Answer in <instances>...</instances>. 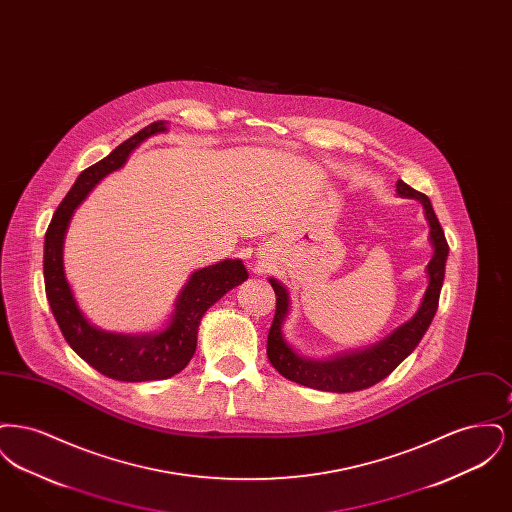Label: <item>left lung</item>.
<instances>
[{"label":"left lung","instance_id":"obj_1","mask_svg":"<svg viewBox=\"0 0 512 512\" xmlns=\"http://www.w3.org/2000/svg\"><path fill=\"white\" fill-rule=\"evenodd\" d=\"M397 195L418 199L422 203L424 217L430 226V244L434 247V255L426 267L428 288L420 301L418 311L411 320L395 328L390 336L370 347L341 353L330 359H309L299 355L286 341L282 332L284 320L290 315L288 288L280 284L276 278H268L272 290L276 293V315L268 330L267 355L270 365L284 378L320 391L349 393L366 390L384 380L386 376H390L399 363H403L413 353L414 347L420 343L422 336L430 328L432 318L438 311L439 292L445 278V261L449 255V245L428 195L416 192L403 180H397Z\"/></svg>","mask_w":512,"mask_h":512}]
</instances>
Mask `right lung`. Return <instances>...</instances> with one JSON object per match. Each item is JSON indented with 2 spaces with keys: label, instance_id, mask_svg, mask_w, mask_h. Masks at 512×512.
<instances>
[{
  "label": "right lung",
  "instance_id": "obj_1",
  "mask_svg": "<svg viewBox=\"0 0 512 512\" xmlns=\"http://www.w3.org/2000/svg\"><path fill=\"white\" fill-rule=\"evenodd\" d=\"M167 130V122H151L115 147L105 159L80 172L49 222L44 240V282L51 313L74 353L103 376L121 382L165 380L184 370L194 357L201 317L224 293L247 280L240 259H224L199 268L178 293L169 322L155 332L119 334L101 330L80 311L63 267V245L76 207L107 174L119 171L130 153L147 138Z\"/></svg>",
  "mask_w": 512,
  "mask_h": 512
}]
</instances>
